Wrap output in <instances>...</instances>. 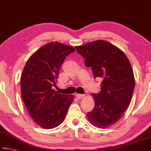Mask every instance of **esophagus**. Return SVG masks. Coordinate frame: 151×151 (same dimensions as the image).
<instances>
[{"mask_svg":"<svg viewBox=\"0 0 151 151\" xmlns=\"http://www.w3.org/2000/svg\"><path fill=\"white\" fill-rule=\"evenodd\" d=\"M76 98L78 99H83L85 95L84 94H76Z\"/></svg>","mask_w":151,"mask_h":151,"instance_id":"34e87169","label":"esophagus"}]
</instances>
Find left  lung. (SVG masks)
<instances>
[{
	"mask_svg": "<svg viewBox=\"0 0 151 151\" xmlns=\"http://www.w3.org/2000/svg\"><path fill=\"white\" fill-rule=\"evenodd\" d=\"M92 68L94 78L103 79L99 93H92L93 110L86 114L89 122L101 129L109 127L121 118L131 103L135 80L126 55L116 46L97 40L75 47Z\"/></svg>",
	"mask_w": 151,
	"mask_h": 151,
	"instance_id": "obj_1",
	"label": "left lung"
}]
</instances>
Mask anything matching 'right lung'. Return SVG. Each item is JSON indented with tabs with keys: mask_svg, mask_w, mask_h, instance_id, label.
<instances>
[{
	"mask_svg": "<svg viewBox=\"0 0 151 151\" xmlns=\"http://www.w3.org/2000/svg\"><path fill=\"white\" fill-rule=\"evenodd\" d=\"M74 51L70 46L48 42L30 56L22 70V100L33 121L43 129L59 126L74 101L72 94H62L52 89L63 63Z\"/></svg>",
	"mask_w": 151,
	"mask_h": 151,
	"instance_id": "1",
	"label": "right lung"
}]
</instances>
